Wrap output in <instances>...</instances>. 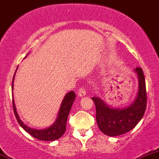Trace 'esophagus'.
<instances>
[{"mask_svg":"<svg viewBox=\"0 0 159 159\" xmlns=\"http://www.w3.org/2000/svg\"><path fill=\"white\" fill-rule=\"evenodd\" d=\"M78 95L80 97H83V96H85V95H86V89H85V88H84V87L80 88L79 89H78Z\"/></svg>","mask_w":159,"mask_h":159,"instance_id":"1","label":"esophagus"}]
</instances>
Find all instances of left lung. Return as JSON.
Wrapping results in <instances>:
<instances>
[{"label": "left lung", "mask_w": 159, "mask_h": 159, "mask_svg": "<svg viewBox=\"0 0 159 159\" xmlns=\"http://www.w3.org/2000/svg\"><path fill=\"white\" fill-rule=\"evenodd\" d=\"M139 79V91L135 101L124 109L109 107L101 99L92 97L96 105V121L102 133L109 136H116L135 128L144 115L147 107L145 78L141 67H136Z\"/></svg>", "instance_id": "1"}]
</instances>
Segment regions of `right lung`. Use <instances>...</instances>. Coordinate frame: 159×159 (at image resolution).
Returning a JSON list of instances; mask_svg holds the SVG:
<instances>
[{
	"label": "right lung",
	"mask_w": 159,
	"mask_h": 159,
	"mask_svg": "<svg viewBox=\"0 0 159 159\" xmlns=\"http://www.w3.org/2000/svg\"><path fill=\"white\" fill-rule=\"evenodd\" d=\"M18 68V67H17ZM17 70V69H16ZM15 72V74H16ZM14 76L12 78V84H11V88L13 89V81H14ZM75 92H70L65 96L63 102L61 103V107L59 108V115L56 121H55L54 124L51 125L50 127L44 129H34L29 128L26 126V125L23 124V121L19 119V117L17 114V111L16 109V105H15L14 100L12 99V104H13V110H14V113L16 115V118L17 119L18 122L22 126V128L27 132L29 134H30L33 137L36 138L38 140H43V141H53L56 140L59 138L61 137L63 135V133L66 131V121H67L68 115H69L70 111L71 109L73 103L75 100Z\"/></svg>",
	"instance_id": "1"
}]
</instances>
